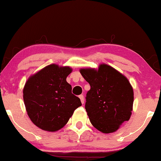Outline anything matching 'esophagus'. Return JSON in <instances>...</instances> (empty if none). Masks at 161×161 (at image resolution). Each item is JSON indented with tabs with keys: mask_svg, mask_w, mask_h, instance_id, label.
Here are the masks:
<instances>
[{
	"mask_svg": "<svg viewBox=\"0 0 161 161\" xmlns=\"http://www.w3.org/2000/svg\"><path fill=\"white\" fill-rule=\"evenodd\" d=\"M79 98L80 99V101H81V103H82V104H83V103H84V97H83V94L79 95Z\"/></svg>",
	"mask_w": 161,
	"mask_h": 161,
	"instance_id": "34e87169",
	"label": "esophagus"
}]
</instances>
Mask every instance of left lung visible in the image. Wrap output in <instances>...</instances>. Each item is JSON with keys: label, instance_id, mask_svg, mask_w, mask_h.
I'll return each mask as SVG.
<instances>
[{"label": "left lung", "instance_id": "obj_1", "mask_svg": "<svg viewBox=\"0 0 161 161\" xmlns=\"http://www.w3.org/2000/svg\"><path fill=\"white\" fill-rule=\"evenodd\" d=\"M80 72L91 86L85 108L92 125L103 133L116 132L133 111L134 94L128 79L106 64Z\"/></svg>", "mask_w": 161, "mask_h": 161}]
</instances>
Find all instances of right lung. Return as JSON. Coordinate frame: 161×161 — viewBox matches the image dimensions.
<instances>
[{
    "label": "right lung",
    "instance_id": "add662e5",
    "mask_svg": "<svg viewBox=\"0 0 161 161\" xmlns=\"http://www.w3.org/2000/svg\"><path fill=\"white\" fill-rule=\"evenodd\" d=\"M70 67L56 64L46 66L31 75L23 88V100L31 122L43 130L56 132L62 128L81 106L80 100L72 94L67 82Z\"/></svg>",
    "mask_w": 161,
    "mask_h": 161
}]
</instances>
